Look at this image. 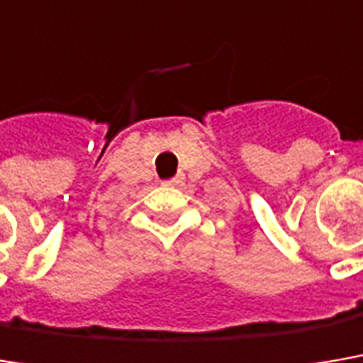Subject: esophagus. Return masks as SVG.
I'll use <instances>...</instances> for the list:
<instances>
[{"mask_svg":"<svg viewBox=\"0 0 363 363\" xmlns=\"http://www.w3.org/2000/svg\"><path fill=\"white\" fill-rule=\"evenodd\" d=\"M182 182V177L179 174V177H174V179H170V181H166V184H181Z\"/></svg>","mask_w":363,"mask_h":363,"instance_id":"34e87169","label":"esophagus"}]
</instances>
